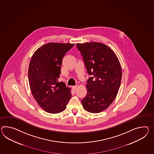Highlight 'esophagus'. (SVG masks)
<instances>
[{"instance_id": "34e87169", "label": "esophagus", "mask_w": 154, "mask_h": 154, "mask_svg": "<svg viewBox=\"0 0 154 154\" xmlns=\"http://www.w3.org/2000/svg\"><path fill=\"white\" fill-rule=\"evenodd\" d=\"M77 87H78V86H73L72 87V89L73 90V91H75L76 90H77Z\"/></svg>"}]
</instances>
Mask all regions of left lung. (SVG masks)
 <instances>
[{"instance_id": "obj_1", "label": "left lung", "mask_w": 154, "mask_h": 154, "mask_svg": "<svg viewBox=\"0 0 154 154\" xmlns=\"http://www.w3.org/2000/svg\"><path fill=\"white\" fill-rule=\"evenodd\" d=\"M90 77L87 82V94L82 100L84 109L90 113L101 112L107 109L119 90L122 68L112 49L98 42L77 43Z\"/></svg>"}]
</instances>
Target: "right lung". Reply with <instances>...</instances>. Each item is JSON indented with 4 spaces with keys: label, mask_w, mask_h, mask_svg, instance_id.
<instances>
[{
    "label": "right lung",
    "mask_w": 154,
    "mask_h": 154,
    "mask_svg": "<svg viewBox=\"0 0 154 154\" xmlns=\"http://www.w3.org/2000/svg\"><path fill=\"white\" fill-rule=\"evenodd\" d=\"M74 45L49 43L37 49L31 58L28 68L30 90L38 105L47 112L63 111L71 98V88L57 81L63 58Z\"/></svg>",
    "instance_id": "add662e5"
}]
</instances>
